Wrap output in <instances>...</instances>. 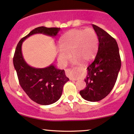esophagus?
Returning a JSON list of instances; mask_svg holds the SVG:
<instances>
[{"label": "esophagus", "instance_id": "1", "mask_svg": "<svg viewBox=\"0 0 134 134\" xmlns=\"http://www.w3.org/2000/svg\"><path fill=\"white\" fill-rule=\"evenodd\" d=\"M70 79L71 81H76V79H74V78H70Z\"/></svg>", "mask_w": 134, "mask_h": 134}]
</instances>
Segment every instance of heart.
<instances>
[{"instance_id": "heart-1", "label": "heart", "mask_w": 134, "mask_h": 134, "mask_svg": "<svg viewBox=\"0 0 134 134\" xmlns=\"http://www.w3.org/2000/svg\"><path fill=\"white\" fill-rule=\"evenodd\" d=\"M98 48V37L91 28L72 29L64 34L60 39V48L58 50V61L65 66L70 58L73 63L90 62L96 56Z\"/></svg>"}]
</instances>
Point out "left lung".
Instances as JSON below:
<instances>
[{"instance_id": "8db88e82", "label": "left lung", "mask_w": 134, "mask_h": 134, "mask_svg": "<svg viewBox=\"0 0 134 134\" xmlns=\"http://www.w3.org/2000/svg\"><path fill=\"white\" fill-rule=\"evenodd\" d=\"M98 35L99 46L96 57L87 67L84 79L86 87L80 94L88 101H100L111 92L120 70L121 60L116 41L107 32L93 24Z\"/></svg>"}]
</instances>
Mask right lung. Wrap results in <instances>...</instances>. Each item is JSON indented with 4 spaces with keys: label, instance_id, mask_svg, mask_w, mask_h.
<instances>
[{
    "label": "right lung",
    "instance_id": "right-lung-1",
    "mask_svg": "<svg viewBox=\"0 0 134 134\" xmlns=\"http://www.w3.org/2000/svg\"><path fill=\"white\" fill-rule=\"evenodd\" d=\"M60 28L40 26L32 30L17 45L13 58L20 85L31 99L41 105H49L60 99L63 87L69 79L64 70L51 64L45 68H35L27 64L22 53L23 42L35 34H43L55 37Z\"/></svg>",
    "mask_w": 134,
    "mask_h": 134
}]
</instances>
